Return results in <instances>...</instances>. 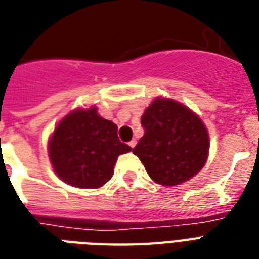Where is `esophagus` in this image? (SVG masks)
I'll use <instances>...</instances> for the list:
<instances>
[{
	"mask_svg": "<svg viewBox=\"0 0 259 259\" xmlns=\"http://www.w3.org/2000/svg\"><path fill=\"white\" fill-rule=\"evenodd\" d=\"M128 144H130V147L134 148V147H135V146H136V140H135V139H132L131 142H130V143H128Z\"/></svg>",
	"mask_w": 259,
	"mask_h": 259,
	"instance_id": "1",
	"label": "esophagus"
}]
</instances>
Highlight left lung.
Masks as SVG:
<instances>
[{"label":"left lung","instance_id":"1","mask_svg":"<svg viewBox=\"0 0 259 259\" xmlns=\"http://www.w3.org/2000/svg\"><path fill=\"white\" fill-rule=\"evenodd\" d=\"M144 135L132 150L152 181L176 186L204 167L209 154L205 124L192 109L171 98L157 97L142 116Z\"/></svg>","mask_w":259,"mask_h":259}]
</instances>
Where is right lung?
<instances>
[{"label": "right lung", "instance_id": "add662e5", "mask_svg": "<svg viewBox=\"0 0 259 259\" xmlns=\"http://www.w3.org/2000/svg\"><path fill=\"white\" fill-rule=\"evenodd\" d=\"M97 111L94 105L74 109L57 124L48 139L54 171L74 188H101L113 176L119 155L132 150L120 142L117 125Z\"/></svg>", "mask_w": 259, "mask_h": 259}]
</instances>
